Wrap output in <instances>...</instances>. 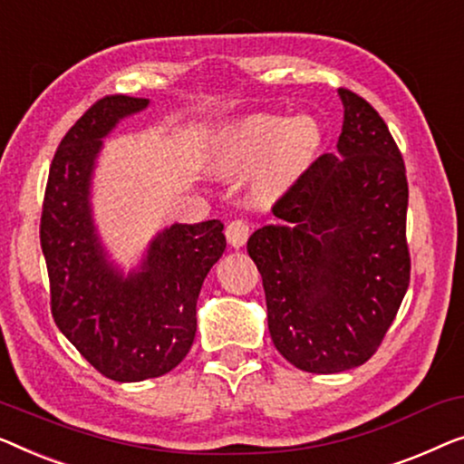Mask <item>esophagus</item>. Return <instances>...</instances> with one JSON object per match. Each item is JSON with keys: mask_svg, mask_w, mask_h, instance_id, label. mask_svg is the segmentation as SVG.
<instances>
[{"mask_svg": "<svg viewBox=\"0 0 464 464\" xmlns=\"http://www.w3.org/2000/svg\"><path fill=\"white\" fill-rule=\"evenodd\" d=\"M225 235H227V241H229L233 247H241L246 244L247 235H250V225H247L246 220H241V218L231 220V223L227 225Z\"/></svg>", "mask_w": 464, "mask_h": 464, "instance_id": "obj_1", "label": "esophagus"}]
</instances>
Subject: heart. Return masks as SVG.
<instances>
[{"label":"heart","instance_id":"heart-1","mask_svg":"<svg viewBox=\"0 0 464 464\" xmlns=\"http://www.w3.org/2000/svg\"><path fill=\"white\" fill-rule=\"evenodd\" d=\"M322 134L309 117L285 120L256 115L235 126L220 147L218 161L225 169L266 166L269 185H285L303 172L315 155Z\"/></svg>","mask_w":464,"mask_h":464}]
</instances>
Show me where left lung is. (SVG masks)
Returning <instances> with one entry per match:
<instances>
[{
	"mask_svg": "<svg viewBox=\"0 0 464 464\" xmlns=\"http://www.w3.org/2000/svg\"><path fill=\"white\" fill-rule=\"evenodd\" d=\"M338 155L324 153L247 239L279 353L313 374L357 368L381 347L410 285L408 179L387 123L347 88Z\"/></svg>",
	"mask_w": 464,
	"mask_h": 464,
	"instance_id": "obj_1",
	"label": "left lung"
}]
</instances>
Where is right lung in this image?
Here are the masks:
<instances>
[{"instance_id":"right-lung-1","label":"right lung","mask_w":464,"mask_h":464,"mask_svg":"<svg viewBox=\"0 0 464 464\" xmlns=\"http://www.w3.org/2000/svg\"><path fill=\"white\" fill-rule=\"evenodd\" d=\"M147 99L109 94L58 145L45 185L39 241L58 330L102 376L117 382L158 378L191 349L201 284L223 256L220 220L172 225L149 247L140 271L123 277L107 263L90 212V179L104 136Z\"/></svg>"}]
</instances>
